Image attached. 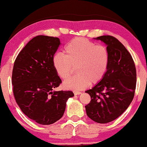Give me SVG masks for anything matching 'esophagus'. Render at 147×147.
<instances>
[{
	"label": "esophagus",
	"instance_id": "34e87169",
	"mask_svg": "<svg viewBox=\"0 0 147 147\" xmlns=\"http://www.w3.org/2000/svg\"><path fill=\"white\" fill-rule=\"evenodd\" d=\"M74 95H75V96H77V95L81 94V92H79V91H74Z\"/></svg>",
	"mask_w": 147,
	"mask_h": 147
}]
</instances>
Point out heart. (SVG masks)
<instances>
[{"instance_id":"obj_1","label":"heart","mask_w":147,"mask_h":147,"mask_svg":"<svg viewBox=\"0 0 147 147\" xmlns=\"http://www.w3.org/2000/svg\"><path fill=\"white\" fill-rule=\"evenodd\" d=\"M110 55L106 46L83 37H76L66 44L63 54L57 53L53 58V65L57 75L66 79L76 67V76L63 83L64 88L80 90L90 83L101 81L107 73Z\"/></svg>"}]
</instances>
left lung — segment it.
Here are the masks:
<instances>
[{
  "label": "left lung",
  "mask_w": 147,
  "mask_h": 147,
  "mask_svg": "<svg viewBox=\"0 0 147 147\" xmlns=\"http://www.w3.org/2000/svg\"><path fill=\"white\" fill-rule=\"evenodd\" d=\"M107 45L110 60L102 80L86 91L91 97L85 106L86 114L99 123L117 119L129 106L134 96L136 69L132 55L124 45L113 36L96 38Z\"/></svg>",
  "instance_id": "left-lung-1"
}]
</instances>
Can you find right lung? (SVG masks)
Listing matches in <instances>:
<instances>
[{
    "label": "right lung",
    "instance_id": "right-lung-1",
    "mask_svg": "<svg viewBox=\"0 0 147 147\" xmlns=\"http://www.w3.org/2000/svg\"><path fill=\"white\" fill-rule=\"evenodd\" d=\"M60 45L57 37L38 35L30 40L15 59L13 92L20 110L40 125H51L63 117L71 91H53L62 83L53 65Z\"/></svg>",
    "mask_w": 147,
    "mask_h": 147
}]
</instances>
